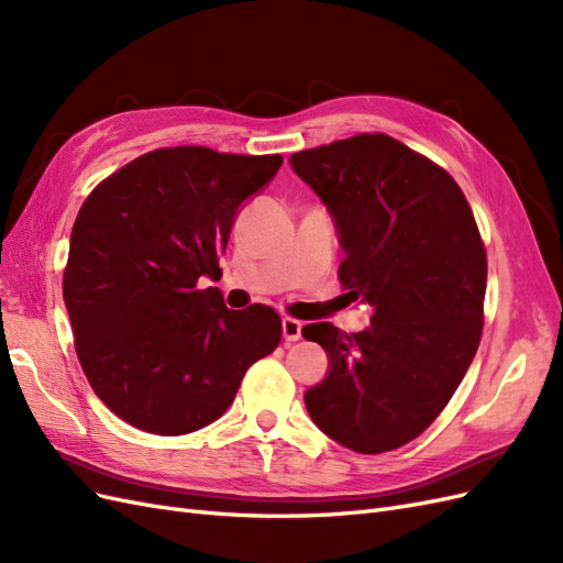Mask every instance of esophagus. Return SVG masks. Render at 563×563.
<instances>
[{"label": "esophagus", "mask_w": 563, "mask_h": 563, "mask_svg": "<svg viewBox=\"0 0 563 563\" xmlns=\"http://www.w3.org/2000/svg\"><path fill=\"white\" fill-rule=\"evenodd\" d=\"M282 331H284V340H288V343H296V340H300V333H302V321L294 319V317H284L282 319Z\"/></svg>", "instance_id": "obj_1"}]
</instances>
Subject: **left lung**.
Instances as JSON below:
<instances>
[{
	"mask_svg": "<svg viewBox=\"0 0 563 563\" xmlns=\"http://www.w3.org/2000/svg\"><path fill=\"white\" fill-rule=\"evenodd\" d=\"M294 172L335 218L350 300L371 327L308 323L329 376L305 391L317 428L356 453L395 451L444 411L484 329L486 249L451 178L387 133H356L291 155Z\"/></svg>",
	"mask_w": 563,
	"mask_h": 563,
	"instance_id": "left-lung-1",
	"label": "left lung"
}]
</instances>
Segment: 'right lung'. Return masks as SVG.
Returning <instances> with one entry per match:
<instances>
[{
	"mask_svg": "<svg viewBox=\"0 0 563 563\" xmlns=\"http://www.w3.org/2000/svg\"><path fill=\"white\" fill-rule=\"evenodd\" d=\"M282 155L159 147L119 168L81 203L63 298L89 385L150 434L195 432L228 411L244 373L282 340L267 305L228 310L216 286L240 203Z\"/></svg>",
	"mask_w": 563,
	"mask_h": 563,
	"instance_id": "obj_1",
	"label": "right lung"
}]
</instances>
